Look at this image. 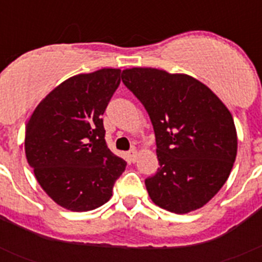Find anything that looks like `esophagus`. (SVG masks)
Instances as JSON below:
<instances>
[{
  "label": "esophagus",
  "instance_id": "34e87169",
  "mask_svg": "<svg viewBox=\"0 0 262 262\" xmlns=\"http://www.w3.org/2000/svg\"><path fill=\"white\" fill-rule=\"evenodd\" d=\"M138 151H136L135 148H133V149H131V151L128 152V156H129V160H131V161H133V163H135L136 161V157H138Z\"/></svg>",
  "mask_w": 262,
  "mask_h": 262
}]
</instances>
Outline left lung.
<instances>
[{
	"mask_svg": "<svg viewBox=\"0 0 262 262\" xmlns=\"http://www.w3.org/2000/svg\"><path fill=\"white\" fill-rule=\"evenodd\" d=\"M122 81L154 126L160 168L145 180L155 205L174 214L201 209L221 190L237 154L230 110L191 76L131 68Z\"/></svg>",
	"mask_w": 262,
	"mask_h": 262,
	"instance_id": "8db88e82",
	"label": "left lung"
}]
</instances>
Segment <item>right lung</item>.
<instances>
[{
  "mask_svg": "<svg viewBox=\"0 0 262 262\" xmlns=\"http://www.w3.org/2000/svg\"><path fill=\"white\" fill-rule=\"evenodd\" d=\"M120 84V69L73 76L36 106L25 151L41 189L71 211L105 205L127 163L107 148L103 115Z\"/></svg>",
  "mask_w": 262,
  "mask_h": 262,
  "instance_id": "right-lung-1",
  "label": "right lung"
}]
</instances>
